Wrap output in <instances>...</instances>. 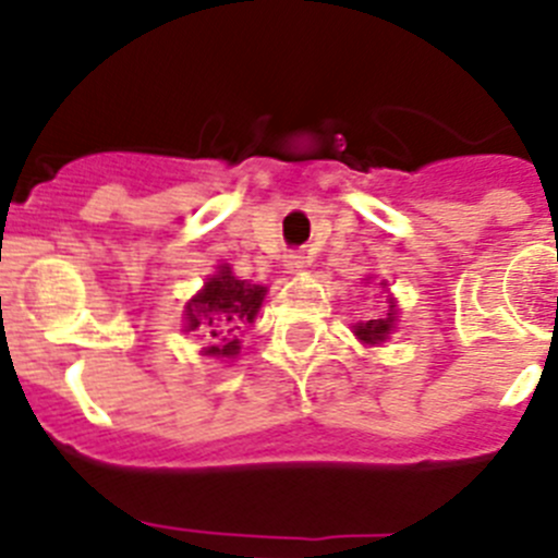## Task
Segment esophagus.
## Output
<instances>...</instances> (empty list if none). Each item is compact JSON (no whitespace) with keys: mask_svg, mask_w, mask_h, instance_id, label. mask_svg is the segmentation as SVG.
I'll list each match as a JSON object with an SVG mask.
<instances>
[{"mask_svg":"<svg viewBox=\"0 0 558 558\" xmlns=\"http://www.w3.org/2000/svg\"><path fill=\"white\" fill-rule=\"evenodd\" d=\"M286 269H289V272H300V269L305 267V255L300 253V250H291L289 255H286Z\"/></svg>","mask_w":558,"mask_h":558,"instance_id":"esophagus-1","label":"esophagus"}]
</instances>
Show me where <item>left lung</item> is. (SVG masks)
Here are the masks:
<instances>
[{
	"mask_svg": "<svg viewBox=\"0 0 558 558\" xmlns=\"http://www.w3.org/2000/svg\"><path fill=\"white\" fill-rule=\"evenodd\" d=\"M386 286V283H380ZM395 323H398V305L389 298V311L378 319H364V323L353 325V333L359 336L364 344H380V341L389 339V333L395 330Z\"/></svg>",
	"mask_w": 558,
	"mask_h": 558,
	"instance_id": "obj_1",
	"label": "left lung"
}]
</instances>
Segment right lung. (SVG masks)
Masks as SVG:
<instances>
[{"label":"right lung","mask_w":558,"mask_h":558,"mask_svg":"<svg viewBox=\"0 0 558 558\" xmlns=\"http://www.w3.org/2000/svg\"><path fill=\"white\" fill-rule=\"evenodd\" d=\"M267 286L239 280L228 264L217 267V275L205 280L203 289L185 305V330H199L208 339L203 355L235 359L242 350L239 330L255 323Z\"/></svg>","instance_id":"right-lung-1"}]
</instances>
